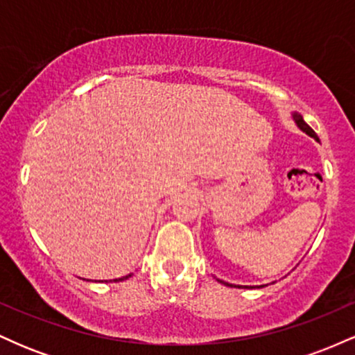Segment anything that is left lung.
Here are the masks:
<instances>
[{"mask_svg": "<svg viewBox=\"0 0 355 355\" xmlns=\"http://www.w3.org/2000/svg\"><path fill=\"white\" fill-rule=\"evenodd\" d=\"M292 116H294V120H295L297 126H299V128L302 130V132L307 133L309 137H312L313 140H317V141H319V137L315 135V132H313V130L311 128V126H309L307 123H305V121H304V118H302V115H299V113L294 112V113H292ZM217 280H218V279H217ZM218 282H220V284H223V285H227V287H234V285L229 284V282H223V280H218ZM262 287H266V285H257V288H262Z\"/></svg>", "mask_w": 355, "mask_h": 355, "instance_id": "left-lung-1", "label": "left lung"}]
</instances>
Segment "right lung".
Returning <instances> with one entry per match:
<instances>
[{"mask_svg": "<svg viewBox=\"0 0 355 355\" xmlns=\"http://www.w3.org/2000/svg\"><path fill=\"white\" fill-rule=\"evenodd\" d=\"M128 277H132V274H130V275H125V277H121V279H113V280H110V282H120V280H126V279H128ZM101 282H103V280H101Z\"/></svg>", "mask_w": 355, "mask_h": 355, "instance_id": "1", "label": "right lung"}]
</instances>
